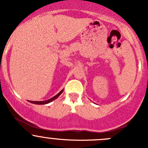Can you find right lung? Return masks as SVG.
Segmentation results:
<instances>
[{"instance_id": "add662e5", "label": "right lung", "mask_w": 148, "mask_h": 148, "mask_svg": "<svg viewBox=\"0 0 148 148\" xmlns=\"http://www.w3.org/2000/svg\"><path fill=\"white\" fill-rule=\"evenodd\" d=\"M64 89H62V91H61L59 93H58L57 95H55L54 97H53L50 98V99H47V100H43V101H30V102L31 103H33V104H49V103L51 102L52 101H53L54 99H56V98L59 97V96H60L61 94L63 92Z\"/></svg>"}]
</instances>
